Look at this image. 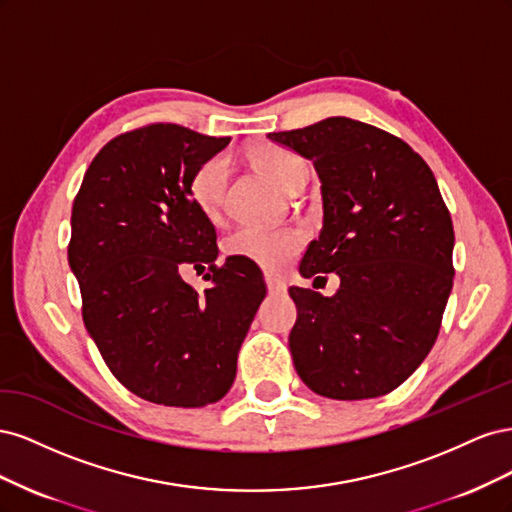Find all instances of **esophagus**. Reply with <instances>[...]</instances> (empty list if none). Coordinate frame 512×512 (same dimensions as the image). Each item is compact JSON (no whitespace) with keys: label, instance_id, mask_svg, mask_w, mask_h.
I'll list each match as a JSON object with an SVG mask.
<instances>
[{"label":"esophagus","instance_id":"esophagus-1","mask_svg":"<svg viewBox=\"0 0 512 512\" xmlns=\"http://www.w3.org/2000/svg\"><path fill=\"white\" fill-rule=\"evenodd\" d=\"M265 284H267V290L271 294H280L286 290V284L280 280V277H275L271 273H265Z\"/></svg>","mask_w":512,"mask_h":512}]
</instances>
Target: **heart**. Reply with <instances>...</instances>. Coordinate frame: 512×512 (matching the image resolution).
Segmentation results:
<instances>
[{
	"instance_id": "1",
	"label": "heart",
	"mask_w": 512,
	"mask_h": 512,
	"mask_svg": "<svg viewBox=\"0 0 512 512\" xmlns=\"http://www.w3.org/2000/svg\"><path fill=\"white\" fill-rule=\"evenodd\" d=\"M254 164L282 190H290L299 179L307 177V164L290 149L277 145H260L252 151ZM230 177V160L224 153L200 162L190 177V200L198 211L215 218L222 211ZM305 232L301 228H262L241 226L232 230L224 241L228 256H237L262 269L277 271L301 252Z\"/></svg>"
}]
</instances>
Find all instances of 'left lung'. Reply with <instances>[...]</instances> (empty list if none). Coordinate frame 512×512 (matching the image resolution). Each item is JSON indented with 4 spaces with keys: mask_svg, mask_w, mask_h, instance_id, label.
<instances>
[{
    "mask_svg": "<svg viewBox=\"0 0 512 512\" xmlns=\"http://www.w3.org/2000/svg\"><path fill=\"white\" fill-rule=\"evenodd\" d=\"M269 138L312 160L322 183V230L301 275L339 277L333 297L288 290L294 369L329 399L391 393L436 344L453 288L455 232L438 181L401 138L348 117Z\"/></svg>",
    "mask_w": 512,
    "mask_h": 512,
    "instance_id": "1",
    "label": "left lung"
}]
</instances>
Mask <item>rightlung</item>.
I'll return each mask as SVG.
<instances>
[{
    "label": "right lung",
    "instance_id": "add662e5",
    "mask_svg": "<svg viewBox=\"0 0 512 512\" xmlns=\"http://www.w3.org/2000/svg\"><path fill=\"white\" fill-rule=\"evenodd\" d=\"M230 138L153 123L106 143L72 205L70 269L83 322L113 376L151 404L203 408L237 376V354L267 294L254 262L215 267V228L190 200V177ZM209 266L212 286L180 280Z\"/></svg>",
    "mask_w": 512,
    "mask_h": 512
}]
</instances>
